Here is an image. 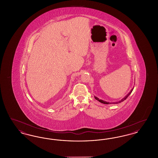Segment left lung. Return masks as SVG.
<instances>
[{
    "mask_svg": "<svg viewBox=\"0 0 158 158\" xmlns=\"http://www.w3.org/2000/svg\"><path fill=\"white\" fill-rule=\"evenodd\" d=\"M133 89H134V88H133L132 89H131V90L130 91V92L126 96V97H124V98H123V99H121L120 101H117V102H106V101H104V100H102V99H99V98H97V97H95V96H94V98L95 99H96L97 100H98L99 102H101V103H102V104H118V103H120L121 102H123V101H124V100H126V98H127L130 95V94L132 92V91L133 90Z\"/></svg>",
    "mask_w": 158,
    "mask_h": 158,
    "instance_id": "8db88e82",
    "label": "left lung"
}]
</instances>
